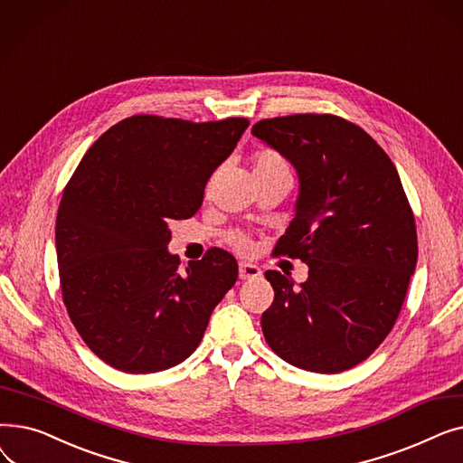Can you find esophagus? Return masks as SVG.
<instances>
[{
    "label": "esophagus",
    "mask_w": 463,
    "mask_h": 463,
    "mask_svg": "<svg viewBox=\"0 0 463 463\" xmlns=\"http://www.w3.org/2000/svg\"><path fill=\"white\" fill-rule=\"evenodd\" d=\"M240 279H251V278H259L262 272L257 264L251 262H240Z\"/></svg>",
    "instance_id": "1"
}]
</instances>
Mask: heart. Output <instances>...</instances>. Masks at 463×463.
Listing matches in <instances>:
<instances>
[{"mask_svg":"<svg viewBox=\"0 0 463 463\" xmlns=\"http://www.w3.org/2000/svg\"><path fill=\"white\" fill-rule=\"evenodd\" d=\"M278 170H288V165L285 159L272 152V150H260L253 156V175L255 173H278ZM232 244L240 251H248L251 248L250 238L244 234H234L232 236Z\"/></svg>","mask_w":463,"mask_h":463,"instance_id":"1","label":"heart"}]
</instances>
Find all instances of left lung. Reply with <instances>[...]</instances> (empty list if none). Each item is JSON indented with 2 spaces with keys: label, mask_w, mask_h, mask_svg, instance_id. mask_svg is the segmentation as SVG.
Here are the masks:
<instances>
[{
  "label": "left lung",
  "mask_w": 463,
  "mask_h": 463,
  "mask_svg": "<svg viewBox=\"0 0 463 463\" xmlns=\"http://www.w3.org/2000/svg\"><path fill=\"white\" fill-rule=\"evenodd\" d=\"M251 133L297 168V213L276 251L309 266L298 288L281 272L264 274L274 287L260 317L264 339L297 368L345 372L392 330L415 274V215L398 170L339 116L260 119Z\"/></svg>",
  "instance_id": "1"
}]
</instances>
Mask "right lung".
Masks as SVG:
<instances>
[{"instance_id": "1", "label": "right lung", "mask_w": 463, "mask_h": 463, "mask_svg": "<svg viewBox=\"0 0 463 463\" xmlns=\"http://www.w3.org/2000/svg\"><path fill=\"white\" fill-rule=\"evenodd\" d=\"M248 126V118L131 116L93 142L65 185L56 217L61 297L109 366L154 373L199 347L238 264L212 248L180 272L168 225L197 213L206 182Z\"/></svg>"}]
</instances>
